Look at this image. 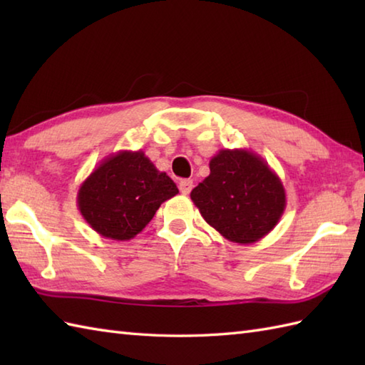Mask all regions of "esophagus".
I'll list each match as a JSON object with an SVG mask.
<instances>
[{
  "instance_id": "34e87169",
  "label": "esophagus",
  "mask_w": 365,
  "mask_h": 365,
  "mask_svg": "<svg viewBox=\"0 0 365 365\" xmlns=\"http://www.w3.org/2000/svg\"><path fill=\"white\" fill-rule=\"evenodd\" d=\"M178 190H180L182 195H188L192 190V180H180V183H178Z\"/></svg>"
}]
</instances>
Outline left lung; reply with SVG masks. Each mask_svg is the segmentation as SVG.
<instances>
[{"instance_id":"left-lung-1","label":"left lung","mask_w":365,"mask_h":365,"mask_svg":"<svg viewBox=\"0 0 365 365\" xmlns=\"http://www.w3.org/2000/svg\"><path fill=\"white\" fill-rule=\"evenodd\" d=\"M190 196L202 218L238 245L268 235L287 205L281 178L260 155L247 149H221L210 160V175Z\"/></svg>"}]
</instances>
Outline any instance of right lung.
I'll use <instances>...</instances> for the list:
<instances>
[{"instance_id": "1", "label": "right lung", "mask_w": 365, "mask_h": 365, "mask_svg": "<svg viewBox=\"0 0 365 365\" xmlns=\"http://www.w3.org/2000/svg\"><path fill=\"white\" fill-rule=\"evenodd\" d=\"M177 192L173 178L160 173L143 150H119L106 157L80 185L76 204L98 235L128 242Z\"/></svg>"}]
</instances>
